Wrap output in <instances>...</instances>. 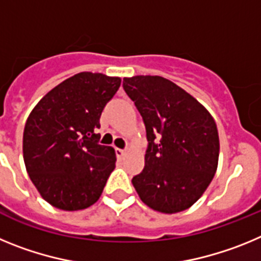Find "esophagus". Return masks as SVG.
I'll list each match as a JSON object with an SVG mask.
<instances>
[{"label": "esophagus", "instance_id": "esophagus-1", "mask_svg": "<svg viewBox=\"0 0 261 261\" xmlns=\"http://www.w3.org/2000/svg\"><path fill=\"white\" fill-rule=\"evenodd\" d=\"M115 153H116L117 158H123V156L125 155V150H123V149H119V147H116V149H115Z\"/></svg>", "mask_w": 261, "mask_h": 261}]
</instances>
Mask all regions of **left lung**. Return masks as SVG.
Listing matches in <instances>:
<instances>
[{
	"mask_svg": "<svg viewBox=\"0 0 261 261\" xmlns=\"http://www.w3.org/2000/svg\"><path fill=\"white\" fill-rule=\"evenodd\" d=\"M146 128L145 167L133 176L140 199L161 213L192 206L216 174L220 138L206 108L159 75L124 78Z\"/></svg>",
	"mask_w": 261,
	"mask_h": 261,
	"instance_id": "8db88e82",
	"label": "left lung"
}]
</instances>
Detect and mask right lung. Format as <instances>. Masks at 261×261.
Masks as SVG:
<instances>
[{"label":"right lung","mask_w":261,"mask_h":261,"mask_svg":"<svg viewBox=\"0 0 261 261\" xmlns=\"http://www.w3.org/2000/svg\"><path fill=\"white\" fill-rule=\"evenodd\" d=\"M121 80L82 71L68 78L31 111L23 159L41 197L55 208L81 211L98 201L114 171V147L99 145L100 115Z\"/></svg>","instance_id":"1"}]
</instances>
